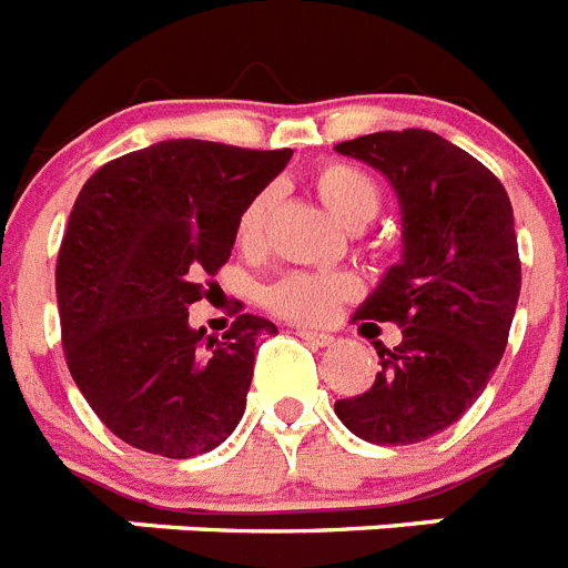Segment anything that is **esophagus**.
I'll return each instance as SVG.
<instances>
[{
    "label": "esophagus",
    "mask_w": 568,
    "mask_h": 568,
    "mask_svg": "<svg viewBox=\"0 0 568 568\" xmlns=\"http://www.w3.org/2000/svg\"><path fill=\"white\" fill-rule=\"evenodd\" d=\"M295 336H302V339H307L311 345H316V348H325V345H331V342H334V336L331 334H322V331H307V327H295Z\"/></svg>",
    "instance_id": "34e87169"
}]
</instances>
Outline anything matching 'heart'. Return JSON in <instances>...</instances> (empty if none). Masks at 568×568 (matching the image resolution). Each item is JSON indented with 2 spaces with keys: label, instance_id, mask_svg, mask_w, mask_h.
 I'll return each instance as SVG.
<instances>
[{
  "label": "heart",
  "instance_id": "1",
  "mask_svg": "<svg viewBox=\"0 0 568 568\" xmlns=\"http://www.w3.org/2000/svg\"><path fill=\"white\" fill-rule=\"evenodd\" d=\"M313 189L325 209L339 220L342 226L363 229L368 226L379 211L377 182L357 165L348 162H325L313 173ZM275 209V191L264 189L243 205L237 217V243L246 252L264 246L266 229ZM359 278L351 273H284L273 284L264 287V304L278 316L298 322V325H322L334 318L339 304L359 295Z\"/></svg>",
  "mask_w": 568,
  "mask_h": 568
}]
</instances>
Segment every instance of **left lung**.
I'll use <instances>...</instances> for the list:
<instances>
[{
    "mask_svg": "<svg viewBox=\"0 0 568 568\" xmlns=\"http://www.w3.org/2000/svg\"><path fill=\"white\" fill-rule=\"evenodd\" d=\"M336 150L377 168L400 203V264L354 322H395L403 339L374 342V386L334 412L363 442H426L470 409L505 354L523 284L514 209L479 159L429 130L359 135Z\"/></svg>",
    "mask_w": 568,
    "mask_h": 568,
    "instance_id": "obj_1",
    "label": "left lung"
}]
</instances>
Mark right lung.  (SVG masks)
<instances>
[{
  "label": "right lung",
  "instance_id": "right-lung-1",
  "mask_svg": "<svg viewBox=\"0 0 568 568\" xmlns=\"http://www.w3.org/2000/svg\"><path fill=\"white\" fill-rule=\"evenodd\" d=\"M290 156L168 139L98 168L74 200L54 273L65 365L130 447L203 456L241 424L257 339L278 327L241 313L217 339L189 325V307Z\"/></svg>",
  "mask_w": 568,
  "mask_h": 568
}]
</instances>
